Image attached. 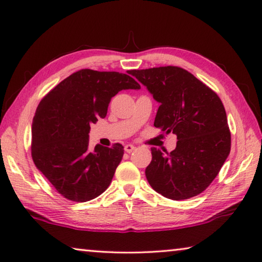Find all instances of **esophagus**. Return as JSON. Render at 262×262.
Returning a JSON list of instances; mask_svg holds the SVG:
<instances>
[{"mask_svg": "<svg viewBox=\"0 0 262 262\" xmlns=\"http://www.w3.org/2000/svg\"><path fill=\"white\" fill-rule=\"evenodd\" d=\"M134 149H135V147L133 146V144H126V146H124V151L126 152H132Z\"/></svg>", "mask_w": 262, "mask_h": 262, "instance_id": "34e87169", "label": "esophagus"}]
</instances>
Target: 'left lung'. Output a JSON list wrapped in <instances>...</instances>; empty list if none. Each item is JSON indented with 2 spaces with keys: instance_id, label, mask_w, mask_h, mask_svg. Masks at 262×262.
<instances>
[{
  "instance_id": "obj_1",
  "label": "left lung",
  "mask_w": 262,
  "mask_h": 262,
  "mask_svg": "<svg viewBox=\"0 0 262 262\" xmlns=\"http://www.w3.org/2000/svg\"><path fill=\"white\" fill-rule=\"evenodd\" d=\"M160 102L154 126L177 135L171 152L151 148L146 177L162 196L182 201L202 193L231 150V132L218 94L178 66L129 71Z\"/></svg>"
}]
</instances>
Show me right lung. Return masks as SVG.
<instances>
[{"mask_svg": "<svg viewBox=\"0 0 262 262\" xmlns=\"http://www.w3.org/2000/svg\"><path fill=\"white\" fill-rule=\"evenodd\" d=\"M140 87L128 74L82 69L41 99L32 121L31 156L64 198L87 202L108 188L124 150L120 143L91 148V124L105 118L120 91Z\"/></svg>", "mask_w": 262, "mask_h": 262, "instance_id": "obj_1", "label": "right lung"}]
</instances>
